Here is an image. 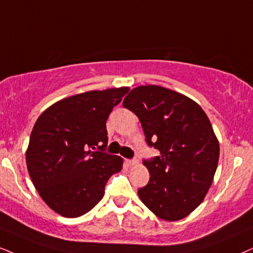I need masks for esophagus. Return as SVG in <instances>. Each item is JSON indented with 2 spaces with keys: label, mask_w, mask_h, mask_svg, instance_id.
I'll use <instances>...</instances> for the list:
<instances>
[{
  "label": "esophagus",
  "mask_w": 253,
  "mask_h": 253,
  "mask_svg": "<svg viewBox=\"0 0 253 253\" xmlns=\"http://www.w3.org/2000/svg\"><path fill=\"white\" fill-rule=\"evenodd\" d=\"M126 164L127 166H135L139 164V162H137V160H126Z\"/></svg>",
  "instance_id": "esophagus-1"
}]
</instances>
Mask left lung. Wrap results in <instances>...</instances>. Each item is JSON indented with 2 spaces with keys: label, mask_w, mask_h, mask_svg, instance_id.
<instances>
[{
  "label": "left lung",
  "mask_w": 253,
  "mask_h": 253,
  "mask_svg": "<svg viewBox=\"0 0 253 253\" xmlns=\"http://www.w3.org/2000/svg\"><path fill=\"white\" fill-rule=\"evenodd\" d=\"M123 105L160 152L143 161L150 177L137 190L140 200L159 218H184L203 202L218 165L219 142L209 118L193 99L158 85L133 88Z\"/></svg>",
  "instance_id": "8db88e82"
}]
</instances>
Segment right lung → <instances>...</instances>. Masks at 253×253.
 Here are the masks:
<instances>
[{"mask_svg": "<svg viewBox=\"0 0 253 253\" xmlns=\"http://www.w3.org/2000/svg\"><path fill=\"white\" fill-rule=\"evenodd\" d=\"M128 91L118 87L76 94L38 117L25 161L35 188L55 212L68 218L85 215L103 198L108 178L123 169L124 160L104 149L107 118Z\"/></svg>", "mask_w": 253, "mask_h": 253, "instance_id": "obj_1", "label": "right lung"}]
</instances>
